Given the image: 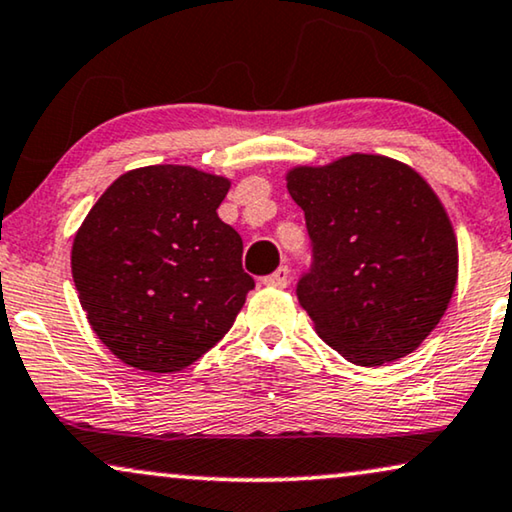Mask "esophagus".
I'll return each mask as SVG.
<instances>
[{
    "instance_id": "esophagus-1",
    "label": "esophagus",
    "mask_w": 512,
    "mask_h": 512,
    "mask_svg": "<svg viewBox=\"0 0 512 512\" xmlns=\"http://www.w3.org/2000/svg\"><path fill=\"white\" fill-rule=\"evenodd\" d=\"M287 283H290V269H287V266H278V269L273 271L271 276L264 278V285L280 287V290H283V287H287Z\"/></svg>"
}]
</instances>
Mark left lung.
Masks as SVG:
<instances>
[{"mask_svg":"<svg viewBox=\"0 0 512 512\" xmlns=\"http://www.w3.org/2000/svg\"><path fill=\"white\" fill-rule=\"evenodd\" d=\"M287 190L311 236L297 299L315 331L357 366L410 355L457 285V239L441 199L406 164L362 153L292 169Z\"/></svg>","mask_w":512,"mask_h":512,"instance_id":"1","label":"left lung"}]
</instances>
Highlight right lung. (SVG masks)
I'll use <instances>...</instances> for the list:
<instances>
[{
	"label": "right lung",
	"instance_id": "right-lung-1",
	"mask_svg": "<svg viewBox=\"0 0 512 512\" xmlns=\"http://www.w3.org/2000/svg\"><path fill=\"white\" fill-rule=\"evenodd\" d=\"M229 181L181 164L122 174L76 232L71 273L90 327L120 362L174 373L211 350L255 280L218 218Z\"/></svg>",
	"mask_w": 512,
	"mask_h": 512
}]
</instances>
